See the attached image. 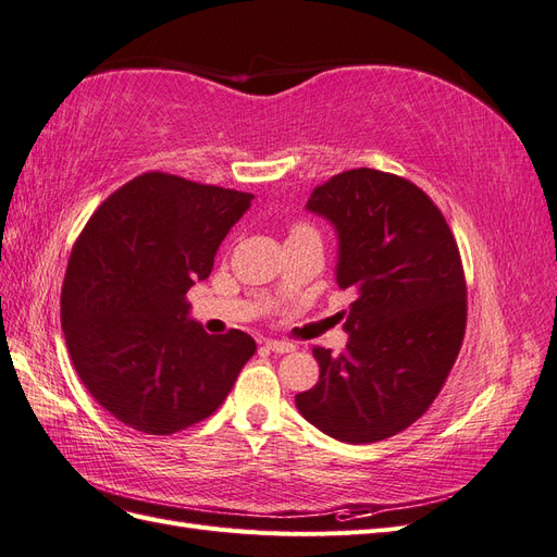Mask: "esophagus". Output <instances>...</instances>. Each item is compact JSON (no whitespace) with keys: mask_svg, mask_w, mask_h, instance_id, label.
<instances>
[{"mask_svg":"<svg viewBox=\"0 0 557 557\" xmlns=\"http://www.w3.org/2000/svg\"><path fill=\"white\" fill-rule=\"evenodd\" d=\"M267 348L274 350V352H293L295 344L283 342V339H267Z\"/></svg>","mask_w":557,"mask_h":557,"instance_id":"obj_1","label":"esophagus"}]
</instances>
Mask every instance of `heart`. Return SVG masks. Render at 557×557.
I'll list each match as a JSON object with an SVG mask.
<instances>
[{
  "label": "heart",
  "mask_w": 557,
  "mask_h": 557,
  "mask_svg": "<svg viewBox=\"0 0 557 557\" xmlns=\"http://www.w3.org/2000/svg\"><path fill=\"white\" fill-rule=\"evenodd\" d=\"M309 230H313L311 225H307V223H295L293 227H290V234H297V232H309Z\"/></svg>",
  "instance_id": "b5f03b06"
}]
</instances>
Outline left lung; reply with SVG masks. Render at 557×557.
I'll list each match as a JSON object with an SVG mask.
<instances>
[{"mask_svg":"<svg viewBox=\"0 0 557 557\" xmlns=\"http://www.w3.org/2000/svg\"><path fill=\"white\" fill-rule=\"evenodd\" d=\"M307 209L339 232V290L356 293L339 356L313 346L320 379L295 397L311 425L374 444L423 416L450 374L467 327L462 258L440 207L409 178L350 170L311 193Z\"/></svg>","mask_w":557,"mask_h":557,"instance_id":"obj_1","label":"left lung"}]
</instances>
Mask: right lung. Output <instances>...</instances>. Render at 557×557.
<instances>
[{
	"label": "right lung",
	"instance_id": "right-lung-1",
	"mask_svg": "<svg viewBox=\"0 0 557 557\" xmlns=\"http://www.w3.org/2000/svg\"><path fill=\"white\" fill-rule=\"evenodd\" d=\"M250 199L146 172L78 234L60 305L66 348L95 401L127 428L174 434L209 418L256 352L250 334H207L183 305Z\"/></svg>",
	"mask_w": 557,
	"mask_h": 557
}]
</instances>
